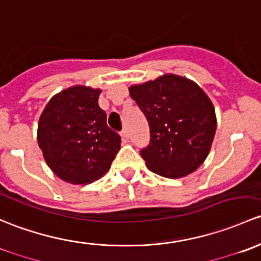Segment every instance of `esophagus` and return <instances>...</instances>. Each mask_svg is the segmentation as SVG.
<instances>
[{
	"mask_svg": "<svg viewBox=\"0 0 261 261\" xmlns=\"http://www.w3.org/2000/svg\"><path fill=\"white\" fill-rule=\"evenodd\" d=\"M120 137H122L123 141H128V138H129V136H128L127 129H123L122 132H120Z\"/></svg>",
	"mask_w": 261,
	"mask_h": 261,
	"instance_id": "obj_1",
	"label": "esophagus"
}]
</instances>
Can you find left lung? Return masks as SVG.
<instances>
[{
    "instance_id": "1",
    "label": "left lung",
    "mask_w": 261,
    "mask_h": 261,
    "mask_svg": "<svg viewBox=\"0 0 261 261\" xmlns=\"http://www.w3.org/2000/svg\"><path fill=\"white\" fill-rule=\"evenodd\" d=\"M149 124L150 139L141 155L160 176L179 178L197 170L210 152L216 115L211 100L186 77L167 74L129 88Z\"/></svg>"
}]
</instances>
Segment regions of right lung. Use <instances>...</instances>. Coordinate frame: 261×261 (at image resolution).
<instances>
[{"mask_svg":"<svg viewBox=\"0 0 261 261\" xmlns=\"http://www.w3.org/2000/svg\"><path fill=\"white\" fill-rule=\"evenodd\" d=\"M99 94L87 87L69 88L56 94L40 117L37 142L45 161L70 184H90L103 176L120 148V136L99 108Z\"/></svg>","mask_w":261,"mask_h":261,"instance_id":"right-lung-1","label":"right lung"}]
</instances>
